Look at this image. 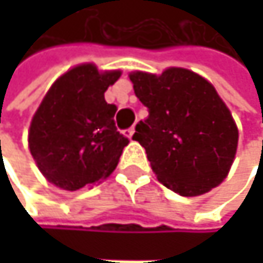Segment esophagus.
Segmentation results:
<instances>
[{
    "instance_id": "34e87169",
    "label": "esophagus",
    "mask_w": 263,
    "mask_h": 263,
    "mask_svg": "<svg viewBox=\"0 0 263 263\" xmlns=\"http://www.w3.org/2000/svg\"><path fill=\"white\" fill-rule=\"evenodd\" d=\"M134 133H136V129H134V127H127V129H124V130H123V134H124L127 139H133Z\"/></svg>"
}]
</instances>
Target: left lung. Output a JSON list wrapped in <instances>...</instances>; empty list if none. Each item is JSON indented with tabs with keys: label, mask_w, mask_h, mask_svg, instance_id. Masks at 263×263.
Returning a JSON list of instances; mask_svg holds the SVG:
<instances>
[{
	"label": "left lung",
	"mask_w": 263,
	"mask_h": 263,
	"mask_svg": "<svg viewBox=\"0 0 263 263\" xmlns=\"http://www.w3.org/2000/svg\"><path fill=\"white\" fill-rule=\"evenodd\" d=\"M129 79L148 108L133 139L145 148L158 180L186 197L216 187L234 162L238 129L213 85L181 67Z\"/></svg>",
	"instance_id": "8db88e82"
}]
</instances>
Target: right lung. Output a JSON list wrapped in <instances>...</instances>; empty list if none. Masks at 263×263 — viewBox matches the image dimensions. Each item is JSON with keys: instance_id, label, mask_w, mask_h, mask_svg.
Segmentation results:
<instances>
[{"instance_id": "right-lung-1", "label": "right lung", "mask_w": 263, "mask_h": 263, "mask_svg": "<svg viewBox=\"0 0 263 263\" xmlns=\"http://www.w3.org/2000/svg\"><path fill=\"white\" fill-rule=\"evenodd\" d=\"M120 70L99 72L93 64L67 70L48 89L28 133L29 151L55 186L77 191L115 170L129 139L115 126L114 104L104 93Z\"/></svg>"}]
</instances>
